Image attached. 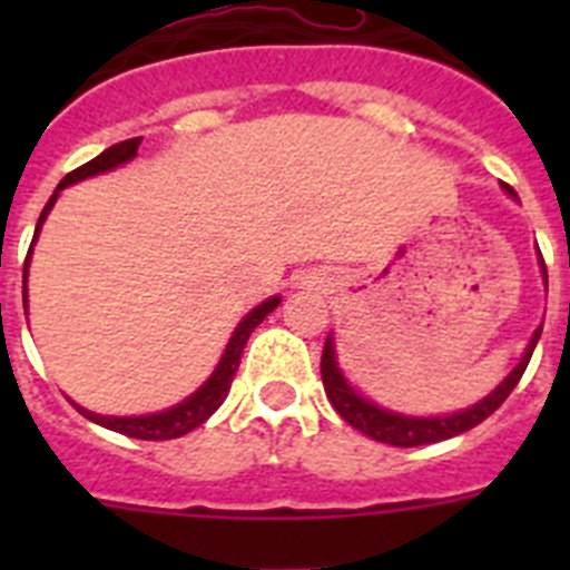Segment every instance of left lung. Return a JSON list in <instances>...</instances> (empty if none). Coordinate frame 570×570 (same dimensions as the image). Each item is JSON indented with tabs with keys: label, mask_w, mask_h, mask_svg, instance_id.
<instances>
[{
	"label": "left lung",
	"mask_w": 570,
	"mask_h": 570,
	"mask_svg": "<svg viewBox=\"0 0 570 570\" xmlns=\"http://www.w3.org/2000/svg\"><path fill=\"white\" fill-rule=\"evenodd\" d=\"M505 194L517 199L513 188H508V185H505ZM537 254H540V250H537ZM540 271H542V282H546V288H548V271H546V262H542V254H540ZM540 334H542V325L533 331L522 360L513 365L511 374H508L500 385L493 387L491 394L482 396L480 402H473L471 407L454 411V414L407 416V414H400V411H387V407L376 405L374 400L362 396L360 391L347 382V376L342 374L340 360H336L334 334H328V340H325V351H322V385H325V394H328L331 405L336 407V414H340L347 425H354L356 431L371 436V440L385 442V445H396V448L431 445V442H442V440H451V436L465 434V431L480 425L482 420H488V416H491L493 411L508 400V394H511L513 387H517V382L522 380V374H525L533 347H537V342H540Z\"/></svg>",
	"instance_id": "1"
}]
</instances>
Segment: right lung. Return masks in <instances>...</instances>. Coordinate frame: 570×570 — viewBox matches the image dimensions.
Listing matches in <instances>:
<instances>
[{"mask_svg":"<svg viewBox=\"0 0 570 570\" xmlns=\"http://www.w3.org/2000/svg\"><path fill=\"white\" fill-rule=\"evenodd\" d=\"M139 142H142V139H125V142L110 145V148H105L102 154L97 156V159H90V163L79 165L77 170H70L62 183L57 185V190H53V196L48 199V205L42 208V216H39V223H37V234H33V245H37L39 230H42V225H45V219H48L50 208L57 205L62 188L82 183V179H90V176L108 174V170L119 168V165H125V163H130V159L136 156V148H139ZM33 245H30V254H33ZM30 254H28V262H24V276H22L24 311H28ZM279 302H282V296H271V299L259 302V305H256L250 314L242 316V322L234 328V334H230L228 345H225V354L219 356V362H216L214 374H210L208 380L203 382V385L196 387L194 394L185 396L183 402H176L174 407H165V411H156V414H142V416H105V414H94V411H88V407L77 405L73 400H70V402H73V407H77L85 420L97 422V425L108 428V431H116V434L134 436V440H176V436H185L188 431H194V428L203 425V422L208 420L210 414H214L216 407L223 405L225 396H228V391H230V382H234L236 371H239L242 351H245V345H248L250 331H254L256 325H259V322L265 320V316H268L271 311L276 308V305H279Z\"/></svg>","mask_w":570,"mask_h":570,"instance_id":"add662e5","label":"right lung"}]
</instances>
